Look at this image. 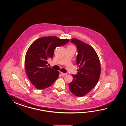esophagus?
<instances>
[{"label":"esophagus","mask_w":126,"mask_h":126,"mask_svg":"<svg viewBox=\"0 0 126 126\" xmlns=\"http://www.w3.org/2000/svg\"><path fill=\"white\" fill-rule=\"evenodd\" d=\"M61 74L63 75V76H64V75H66L67 74V73H63V72H60Z\"/></svg>","instance_id":"obj_1"}]
</instances>
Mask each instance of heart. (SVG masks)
Returning a JSON list of instances; mask_svg holds the SVG:
<instances>
[{"instance_id": "heart-1", "label": "heart", "mask_w": 126, "mask_h": 126, "mask_svg": "<svg viewBox=\"0 0 126 126\" xmlns=\"http://www.w3.org/2000/svg\"><path fill=\"white\" fill-rule=\"evenodd\" d=\"M68 47H74V46H72V45H69V46H68Z\"/></svg>"}]
</instances>
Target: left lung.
Returning <instances> with one entry per match:
<instances>
[{
	"mask_svg": "<svg viewBox=\"0 0 126 126\" xmlns=\"http://www.w3.org/2000/svg\"><path fill=\"white\" fill-rule=\"evenodd\" d=\"M78 49L76 62L79 66L78 74L72 75L70 90L76 96H83L94 88L99 80L101 67L96 51L91 46L76 38L71 40Z\"/></svg>",
	"mask_w": 126,
	"mask_h": 126,
	"instance_id": "obj_1",
	"label": "left lung"
}]
</instances>
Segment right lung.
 <instances>
[{
    "instance_id": "obj_1",
    "label": "right lung",
    "mask_w": 126,
    "mask_h": 126,
    "mask_svg": "<svg viewBox=\"0 0 126 126\" xmlns=\"http://www.w3.org/2000/svg\"><path fill=\"white\" fill-rule=\"evenodd\" d=\"M69 41L55 36H46L38 39L30 46L25 56V69L30 80L36 88H46L58 78L59 72L48 67L47 60L52 58L57 47L64 45Z\"/></svg>"
}]
</instances>
